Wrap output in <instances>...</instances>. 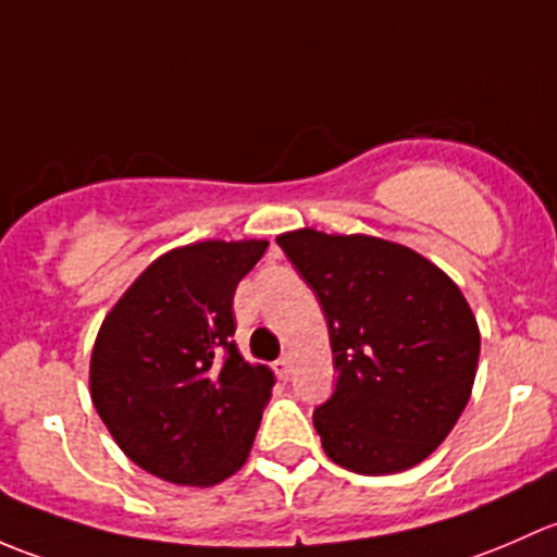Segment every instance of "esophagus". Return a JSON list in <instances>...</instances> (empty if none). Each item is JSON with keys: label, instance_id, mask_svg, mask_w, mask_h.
I'll use <instances>...</instances> for the list:
<instances>
[{"label": "esophagus", "instance_id": "esophagus-1", "mask_svg": "<svg viewBox=\"0 0 557 557\" xmlns=\"http://www.w3.org/2000/svg\"><path fill=\"white\" fill-rule=\"evenodd\" d=\"M273 370H276V375L281 381H286V377L292 375V357H281L276 364H273Z\"/></svg>", "mask_w": 557, "mask_h": 557}]
</instances>
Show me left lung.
<instances>
[{"label":"left lung","instance_id":"1","mask_svg":"<svg viewBox=\"0 0 557 557\" xmlns=\"http://www.w3.org/2000/svg\"><path fill=\"white\" fill-rule=\"evenodd\" d=\"M276 240L330 326L337 386L313 412L321 448L359 474L421 463L472 397L480 326L467 297L443 268L397 240L313 227Z\"/></svg>","mask_w":557,"mask_h":557}]
</instances>
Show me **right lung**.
<instances>
[{
	"label": "right lung",
	"instance_id": "obj_1",
	"mask_svg": "<svg viewBox=\"0 0 557 557\" xmlns=\"http://www.w3.org/2000/svg\"><path fill=\"white\" fill-rule=\"evenodd\" d=\"M268 240H195L152 260L107 313L90 399L117 448L174 485L209 488L249 458L276 383L233 343V295Z\"/></svg>",
	"mask_w": 557,
	"mask_h": 557
}]
</instances>
